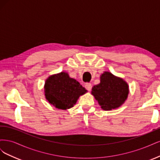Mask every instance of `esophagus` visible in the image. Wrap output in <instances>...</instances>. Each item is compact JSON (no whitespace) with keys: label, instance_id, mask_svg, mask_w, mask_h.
I'll return each instance as SVG.
<instances>
[{"label":"esophagus","instance_id":"1","mask_svg":"<svg viewBox=\"0 0 160 160\" xmlns=\"http://www.w3.org/2000/svg\"><path fill=\"white\" fill-rule=\"evenodd\" d=\"M85 88L87 89V90H88L89 91H90L91 90V89H92V85L90 83H85Z\"/></svg>","mask_w":160,"mask_h":160}]
</instances>
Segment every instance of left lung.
<instances>
[{"mask_svg":"<svg viewBox=\"0 0 160 160\" xmlns=\"http://www.w3.org/2000/svg\"><path fill=\"white\" fill-rule=\"evenodd\" d=\"M91 94L101 108L110 111L124 103L129 94V86L123 79L105 71L100 77V83L92 88Z\"/></svg>","mask_w":160,"mask_h":160,"instance_id":"8db88e82","label":"left lung"}]
</instances>
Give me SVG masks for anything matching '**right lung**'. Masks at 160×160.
Returning <instances> with one entry per match:
<instances>
[{"label":"right lung","instance_id":"right-lung-1","mask_svg":"<svg viewBox=\"0 0 160 160\" xmlns=\"http://www.w3.org/2000/svg\"><path fill=\"white\" fill-rule=\"evenodd\" d=\"M44 88L45 98L49 103L63 110L73 107L79 97L88 92L66 72L49 76L45 81Z\"/></svg>","mask_w":160,"mask_h":160}]
</instances>
